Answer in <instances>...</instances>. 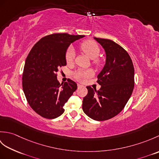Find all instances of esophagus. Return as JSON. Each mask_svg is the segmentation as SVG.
<instances>
[{"label": "esophagus", "instance_id": "esophagus-1", "mask_svg": "<svg viewBox=\"0 0 159 159\" xmlns=\"http://www.w3.org/2000/svg\"><path fill=\"white\" fill-rule=\"evenodd\" d=\"M77 86H78V87H80L82 86V85H80V84H79V83H78L77 84Z\"/></svg>", "mask_w": 159, "mask_h": 159}]
</instances>
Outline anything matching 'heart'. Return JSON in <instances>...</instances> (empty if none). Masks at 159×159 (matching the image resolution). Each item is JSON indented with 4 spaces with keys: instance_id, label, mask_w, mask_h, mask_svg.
<instances>
[{
    "instance_id": "obj_1",
    "label": "heart",
    "mask_w": 159,
    "mask_h": 159,
    "mask_svg": "<svg viewBox=\"0 0 159 159\" xmlns=\"http://www.w3.org/2000/svg\"><path fill=\"white\" fill-rule=\"evenodd\" d=\"M80 48L86 55H88L91 59H93L92 63L96 67L101 66L102 61L98 58L100 48L98 44L93 40L87 39L80 43ZM66 61L67 64L73 63L75 59V50L72 46H70L67 49L65 55ZM94 75L93 70L92 69H80L73 72V76L75 79L79 81H85L87 79L92 77Z\"/></svg>"
}]
</instances>
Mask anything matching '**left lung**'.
Returning a JSON list of instances; mask_svg holds the SVG:
<instances>
[{
    "label": "left lung",
    "mask_w": 159,
    "mask_h": 159,
    "mask_svg": "<svg viewBox=\"0 0 159 159\" xmlns=\"http://www.w3.org/2000/svg\"><path fill=\"white\" fill-rule=\"evenodd\" d=\"M105 50L106 64L98 74L99 90L87 86L82 108L87 116L104 121L116 116L129 100L134 85V70L130 55L111 39L94 38Z\"/></svg>",
    "instance_id": "left-lung-1"
}]
</instances>
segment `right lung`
I'll use <instances>...</instances> for the list:
<instances>
[{
	"instance_id": "1",
	"label": "right lung",
	"mask_w": 159,
	"mask_h": 159,
	"mask_svg": "<svg viewBox=\"0 0 159 159\" xmlns=\"http://www.w3.org/2000/svg\"><path fill=\"white\" fill-rule=\"evenodd\" d=\"M84 35L52 33L33 46L26 57L22 74V88L29 104L36 113L54 119L63 112V106L77 89L70 79L60 84L57 72L66 66L67 48Z\"/></svg>"
}]
</instances>
